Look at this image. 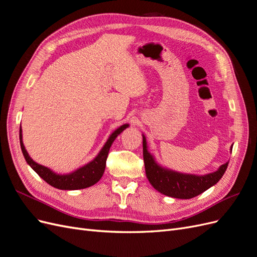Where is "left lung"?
Returning a JSON list of instances; mask_svg holds the SVG:
<instances>
[{
  "mask_svg": "<svg viewBox=\"0 0 257 257\" xmlns=\"http://www.w3.org/2000/svg\"><path fill=\"white\" fill-rule=\"evenodd\" d=\"M143 150L146 175L153 188L166 196L181 199H190L205 192L219 182L226 172L228 162L223 164L216 172L205 176L180 174L165 169L155 163L152 155L147 150V142L143 136Z\"/></svg>",
  "mask_w": 257,
  "mask_h": 257,
  "instance_id": "1",
  "label": "left lung"
}]
</instances>
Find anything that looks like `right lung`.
I'll return each mask as SVG.
<instances>
[{"mask_svg": "<svg viewBox=\"0 0 257 257\" xmlns=\"http://www.w3.org/2000/svg\"><path fill=\"white\" fill-rule=\"evenodd\" d=\"M127 126H128L127 124H124V125L120 126L118 130L114 131L110 135L109 139L107 141V143L105 144V146L103 147V149L98 153L97 157L92 162H90L89 164L84 165L79 169L75 170L74 173L67 174V175H58L56 173H53L51 169L37 164L36 162H34L32 159H31L26 150L25 146H23L21 128L19 131L20 147L23 153V157H25L28 164L32 167L34 172H36L37 175L42 179H44V180L48 184L53 186V188H57L60 190H80V189L89 188V186L95 184L99 179L102 178L105 172L106 161H107L108 152H109L111 144L113 143L115 137Z\"/></svg>", "mask_w": 257, "mask_h": 257, "instance_id": "1", "label": "right lung"}]
</instances>
